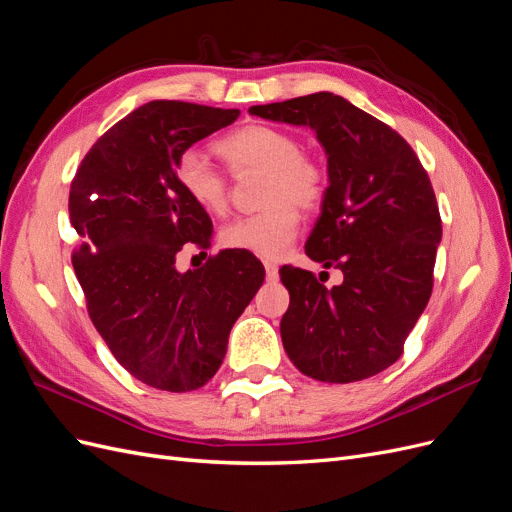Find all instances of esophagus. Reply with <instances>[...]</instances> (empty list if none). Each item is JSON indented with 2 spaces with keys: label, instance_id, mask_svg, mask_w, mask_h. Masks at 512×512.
<instances>
[{
  "label": "esophagus",
  "instance_id": "34e87169",
  "mask_svg": "<svg viewBox=\"0 0 512 512\" xmlns=\"http://www.w3.org/2000/svg\"><path fill=\"white\" fill-rule=\"evenodd\" d=\"M265 271H267V280L269 282H277V277H280V273H277V265L271 260H265Z\"/></svg>",
  "mask_w": 512,
  "mask_h": 512
}]
</instances>
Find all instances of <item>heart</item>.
Returning <instances> with one entry per match:
<instances>
[{
	"label": "heart",
	"mask_w": 512,
	"mask_h": 512,
	"mask_svg": "<svg viewBox=\"0 0 512 512\" xmlns=\"http://www.w3.org/2000/svg\"><path fill=\"white\" fill-rule=\"evenodd\" d=\"M235 175L265 173L260 185L258 213L232 220L220 232L224 247L252 252L262 258H280L299 232L303 211H314L327 196V170L301 151L299 138L267 123H250L215 143ZM177 181L190 200L207 213L222 215L230 203L228 177L213 166L203 151H183Z\"/></svg>",
	"instance_id": "1"
}]
</instances>
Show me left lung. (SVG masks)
<instances>
[{"label": "left lung", "instance_id": "1", "mask_svg": "<svg viewBox=\"0 0 512 512\" xmlns=\"http://www.w3.org/2000/svg\"><path fill=\"white\" fill-rule=\"evenodd\" d=\"M252 115L309 126L327 151L329 188L305 254L344 282L280 269L290 292L282 344L301 374L346 384L391 367L433 290L442 220L414 149L391 126L342 96L260 104ZM327 273V271H324Z\"/></svg>", "mask_w": 512, "mask_h": 512}]
</instances>
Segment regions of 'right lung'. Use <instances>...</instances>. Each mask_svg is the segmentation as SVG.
Masks as SVG:
<instances>
[{
  "mask_svg": "<svg viewBox=\"0 0 512 512\" xmlns=\"http://www.w3.org/2000/svg\"><path fill=\"white\" fill-rule=\"evenodd\" d=\"M237 108L153 100L87 151L70 185L72 252L87 312L119 365L153 389L185 393L220 369L232 324L265 282L239 252L179 273L185 243L211 245L213 224L177 181V160L230 126Z\"/></svg>",
  "mask_w": 512,
  "mask_h": 512,
  "instance_id": "obj_1",
  "label": "right lung"
}]
</instances>
